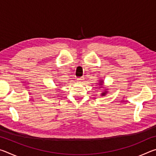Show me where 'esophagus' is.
<instances>
[{"instance_id":"obj_1","label":"esophagus","mask_w":156,"mask_h":156,"mask_svg":"<svg viewBox=\"0 0 156 156\" xmlns=\"http://www.w3.org/2000/svg\"><path fill=\"white\" fill-rule=\"evenodd\" d=\"M83 80H84L83 77H80V78H78V81L79 82V83H82V82H83Z\"/></svg>"}]
</instances>
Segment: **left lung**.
<instances>
[{"instance_id":"left-lung-1","label":"left lung","mask_w":156,"mask_h":156,"mask_svg":"<svg viewBox=\"0 0 156 156\" xmlns=\"http://www.w3.org/2000/svg\"><path fill=\"white\" fill-rule=\"evenodd\" d=\"M100 83H101V82H100ZM100 84H102L101 83H100ZM105 93H103V94H102V96H105Z\"/></svg>"}]
</instances>
